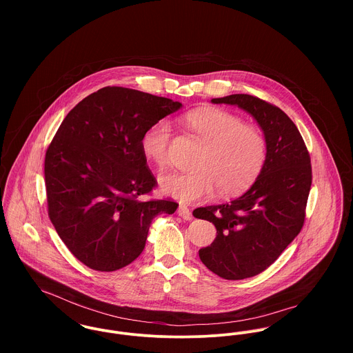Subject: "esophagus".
Returning <instances> with one entry per match:
<instances>
[{
	"label": "esophagus",
	"mask_w": 353,
	"mask_h": 353,
	"mask_svg": "<svg viewBox=\"0 0 353 353\" xmlns=\"http://www.w3.org/2000/svg\"><path fill=\"white\" fill-rule=\"evenodd\" d=\"M178 214L186 220H190L192 219V210L186 206V205H179L178 208Z\"/></svg>",
	"instance_id": "1"
}]
</instances>
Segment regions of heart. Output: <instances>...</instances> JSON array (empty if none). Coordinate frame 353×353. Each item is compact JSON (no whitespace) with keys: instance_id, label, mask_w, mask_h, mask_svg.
<instances>
[{"instance_id":"heart-1","label":"heart","mask_w":353,"mask_h":353,"mask_svg":"<svg viewBox=\"0 0 353 353\" xmlns=\"http://www.w3.org/2000/svg\"><path fill=\"white\" fill-rule=\"evenodd\" d=\"M183 122L205 145L192 161L194 168L160 175V189L165 194L196 202L212 197L216 189L221 196H234L252 186L266 160V141L258 128L221 108L190 111ZM172 137L171 123L160 119L144 132L141 150L156 165L164 167L170 161Z\"/></svg>"}]
</instances>
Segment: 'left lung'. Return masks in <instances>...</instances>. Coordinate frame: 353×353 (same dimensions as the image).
Wrapping results in <instances>:
<instances>
[{
	"label": "left lung",
	"instance_id": "1",
	"mask_svg": "<svg viewBox=\"0 0 353 353\" xmlns=\"http://www.w3.org/2000/svg\"><path fill=\"white\" fill-rule=\"evenodd\" d=\"M212 103L252 114L266 141L262 172L245 194L193 212L217 230L213 243L199 252L202 263L225 280H243L268 269L301 232L312 181L310 153L296 125L277 105L246 94Z\"/></svg>",
	"mask_w": 353,
	"mask_h": 353
}]
</instances>
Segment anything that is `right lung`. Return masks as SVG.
<instances>
[{
	"label": "right lung",
	"mask_w": 353,
	"mask_h": 353,
	"mask_svg": "<svg viewBox=\"0 0 353 353\" xmlns=\"http://www.w3.org/2000/svg\"><path fill=\"white\" fill-rule=\"evenodd\" d=\"M182 103L123 87H104L76 104L45 157L51 223L85 266L114 272L145 248L152 220L178 203L143 201L157 182L141 150L144 132Z\"/></svg>",
	"instance_id": "obj_1"
}]
</instances>
